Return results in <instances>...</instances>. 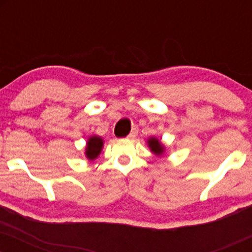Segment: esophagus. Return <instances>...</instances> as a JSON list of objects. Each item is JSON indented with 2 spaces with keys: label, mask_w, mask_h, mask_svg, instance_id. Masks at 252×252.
Returning <instances> with one entry per match:
<instances>
[{
  "label": "esophagus",
  "mask_w": 252,
  "mask_h": 252,
  "mask_svg": "<svg viewBox=\"0 0 252 252\" xmlns=\"http://www.w3.org/2000/svg\"><path fill=\"white\" fill-rule=\"evenodd\" d=\"M136 135H137V130L136 129H132L131 130V132H130V134L126 136V137L129 138V140H132V138H135L136 137Z\"/></svg>",
  "instance_id": "1"
}]
</instances>
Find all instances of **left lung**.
I'll return each instance as SVG.
<instances>
[{"label": "left lung", "instance_id": "obj_1", "mask_svg": "<svg viewBox=\"0 0 252 252\" xmlns=\"http://www.w3.org/2000/svg\"><path fill=\"white\" fill-rule=\"evenodd\" d=\"M148 146L149 148L152 149V152L154 153L156 155H161L163 153V147L161 146L160 141L158 140V138H154V137H150L148 140Z\"/></svg>", "mask_w": 252, "mask_h": 252}]
</instances>
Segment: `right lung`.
<instances>
[{
	"instance_id": "obj_1",
	"label": "right lung",
	"mask_w": 252,
	"mask_h": 252,
	"mask_svg": "<svg viewBox=\"0 0 252 252\" xmlns=\"http://www.w3.org/2000/svg\"><path fill=\"white\" fill-rule=\"evenodd\" d=\"M103 148V140L102 137L98 136H91L89 138L88 144H86L85 155L89 160H94L98 155L100 154V150Z\"/></svg>"
}]
</instances>
